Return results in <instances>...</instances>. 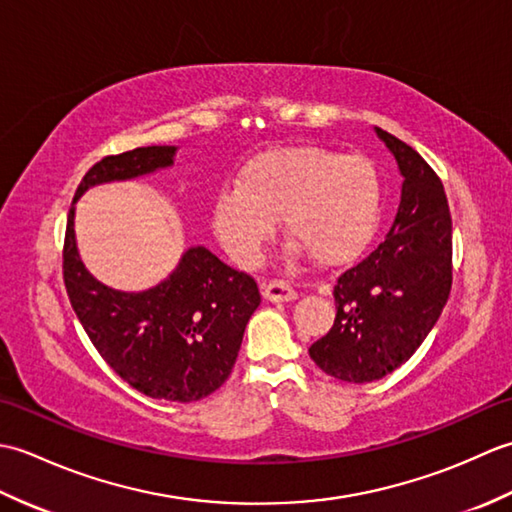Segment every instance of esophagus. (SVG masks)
Returning <instances> with one entry per match:
<instances>
[{
	"label": "esophagus",
	"mask_w": 512,
	"mask_h": 512,
	"mask_svg": "<svg viewBox=\"0 0 512 512\" xmlns=\"http://www.w3.org/2000/svg\"><path fill=\"white\" fill-rule=\"evenodd\" d=\"M264 286V297L270 301H292L297 299V290L284 279H270Z\"/></svg>",
	"instance_id": "esophagus-1"
}]
</instances>
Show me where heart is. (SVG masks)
<instances>
[{"mask_svg": "<svg viewBox=\"0 0 512 512\" xmlns=\"http://www.w3.org/2000/svg\"><path fill=\"white\" fill-rule=\"evenodd\" d=\"M380 211V182L361 154L303 145L259 154L239 169L235 189L213 204V228L237 264H253L281 217L284 231L321 264L361 253Z\"/></svg>", "mask_w": 512, "mask_h": 512, "instance_id": "b5f03b06", "label": "heart"}]
</instances>
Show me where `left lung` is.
I'll use <instances>...</instances> for the list:
<instances>
[{
    "label": "left lung",
    "instance_id": "8db88e82",
    "mask_svg": "<svg viewBox=\"0 0 512 512\" xmlns=\"http://www.w3.org/2000/svg\"><path fill=\"white\" fill-rule=\"evenodd\" d=\"M396 156L402 198L387 237L334 281L336 317L310 358L345 383H372L407 363L447 306L453 235L442 180L416 149L376 127Z\"/></svg>",
    "mask_w": 512,
    "mask_h": 512
}]
</instances>
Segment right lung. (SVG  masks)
Instances as JSON below:
<instances>
[{"label": "right lung", "mask_w": 512, "mask_h": 512, "mask_svg": "<svg viewBox=\"0 0 512 512\" xmlns=\"http://www.w3.org/2000/svg\"><path fill=\"white\" fill-rule=\"evenodd\" d=\"M176 147H136L105 156L85 173L74 202L92 184L169 167ZM63 284L96 352L140 394L193 402L231 376L250 314L262 303L257 281L202 246L184 253L173 275L145 292L99 284L74 242V204L63 242Z\"/></svg>", "instance_id": "obj_1"}]
</instances>
